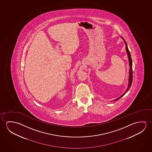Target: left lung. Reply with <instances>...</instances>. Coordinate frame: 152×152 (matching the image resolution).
I'll use <instances>...</instances> for the list:
<instances>
[{
  "label": "left lung",
  "mask_w": 152,
  "mask_h": 152,
  "mask_svg": "<svg viewBox=\"0 0 152 152\" xmlns=\"http://www.w3.org/2000/svg\"><path fill=\"white\" fill-rule=\"evenodd\" d=\"M122 38H123V37H122ZM123 39L124 40L125 43L126 50V52H127V53L128 57V59H129V66H130V69H129V83H128L127 89L126 91V92H127L128 91V90L129 89L130 87H131V86H132V81H133V67H132L133 66H132V60L131 56H130V52H129V50H128V48L127 44L126 43V42L125 40L124 39ZM126 92H125V93H124V94H122L119 98H118L117 99H115V100H114V101H117V100L121 98L123 96H124V95L125 94Z\"/></svg>",
  "instance_id": "left-lung-1"
}]
</instances>
